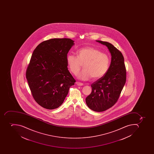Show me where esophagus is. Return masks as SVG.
Instances as JSON below:
<instances>
[{"instance_id": "34e87169", "label": "esophagus", "mask_w": 154, "mask_h": 154, "mask_svg": "<svg viewBox=\"0 0 154 154\" xmlns=\"http://www.w3.org/2000/svg\"><path fill=\"white\" fill-rule=\"evenodd\" d=\"M76 85H78V86H83V84L82 83L79 82H76Z\"/></svg>"}]
</instances>
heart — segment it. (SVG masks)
Segmentation results:
<instances>
[{"instance_id":"1","label":"heart","mask_w":154,"mask_h":154,"mask_svg":"<svg viewBox=\"0 0 154 154\" xmlns=\"http://www.w3.org/2000/svg\"><path fill=\"white\" fill-rule=\"evenodd\" d=\"M77 57L69 54L66 62L70 70L74 75L78 74L83 64L84 69L78 73V79L87 80L92 78L98 80L106 75L110 66V58L106 54L91 47L78 50Z\"/></svg>"}]
</instances>
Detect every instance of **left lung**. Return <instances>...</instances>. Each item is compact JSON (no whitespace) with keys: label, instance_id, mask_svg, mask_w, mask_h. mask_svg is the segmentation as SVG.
<instances>
[{"label":"left lung","instance_id":"obj_1","mask_svg":"<svg viewBox=\"0 0 154 154\" xmlns=\"http://www.w3.org/2000/svg\"><path fill=\"white\" fill-rule=\"evenodd\" d=\"M96 41L106 46L111 55V62L106 75L91 85L92 91L86 98V103L91 110L103 112L113 106L119 99L126 83V70L120 51L110 43Z\"/></svg>","mask_w":154,"mask_h":154}]
</instances>
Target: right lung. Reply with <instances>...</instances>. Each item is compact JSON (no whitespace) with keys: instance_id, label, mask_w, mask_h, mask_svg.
<instances>
[{"instance_id":"right-lung-1","label":"right lung","mask_w":154,"mask_h":154,"mask_svg":"<svg viewBox=\"0 0 154 154\" xmlns=\"http://www.w3.org/2000/svg\"><path fill=\"white\" fill-rule=\"evenodd\" d=\"M70 38H53L39 44L33 51L26 72L34 99L46 109L63 103L75 80L67 68L66 57L74 46Z\"/></svg>"}]
</instances>
